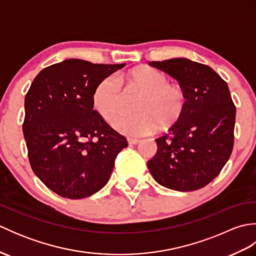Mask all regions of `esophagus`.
<instances>
[{
    "label": "esophagus",
    "instance_id": "obj_1",
    "mask_svg": "<svg viewBox=\"0 0 256 256\" xmlns=\"http://www.w3.org/2000/svg\"><path fill=\"white\" fill-rule=\"evenodd\" d=\"M128 142L130 145H135V144H138L140 142V140L134 138H128Z\"/></svg>",
    "mask_w": 256,
    "mask_h": 256
}]
</instances>
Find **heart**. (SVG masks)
Wrapping results in <instances>:
<instances>
[{
  "instance_id": "1",
  "label": "heart",
  "mask_w": 256,
  "mask_h": 256,
  "mask_svg": "<svg viewBox=\"0 0 256 256\" xmlns=\"http://www.w3.org/2000/svg\"><path fill=\"white\" fill-rule=\"evenodd\" d=\"M165 72L153 67H140L118 74L108 76L96 86L92 106L96 112L110 121L120 106L122 86L141 92L135 114H122L112 120V128L128 136H143L154 133L158 124L170 126L182 118L187 108V92L180 84L168 82Z\"/></svg>"
}]
</instances>
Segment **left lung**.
Wrapping results in <instances>:
<instances>
[{
    "label": "left lung",
    "mask_w": 256,
    "mask_h": 256,
    "mask_svg": "<svg viewBox=\"0 0 256 256\" xmlns=\"http://www.w3.org/2000/svg\"><path fill=\"white\" fill-rule=\"evenodd\" d=\"M187 92L182 118L155 138L157 152L148 162L155 180L166 188L192 192L219 175L234 142L236 106L229 86L214 69L186 58L150 62Z\"/></svg>",
    "instance_id": "8db88e82"
}]
</instances>
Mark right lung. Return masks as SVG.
I'll return each mask as SVG.
<instances>
[{"label": "right lung", "instance_id": "add662e5", "mask_svg": "<svg viewBox=\"0 0 256 256\" xmlns=\"http://www.w3.org/2000/svg\"><path fill=\"white\" fill-rule=\"evenodd\" d=\"M124 66L66 59L42 69L27 91L23 133L30 167L64 198L99 192L128 146L92 106L99 81Z\"/></svg>", "mask_w": 256, "mask_h": 256}]
</instances>
